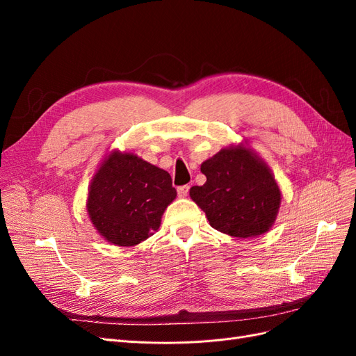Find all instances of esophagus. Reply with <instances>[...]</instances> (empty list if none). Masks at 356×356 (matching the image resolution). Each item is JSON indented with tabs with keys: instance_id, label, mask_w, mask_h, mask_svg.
I'll return each instance as SVG.
<instances>
[{
	"instance_id": "obj_1",
	"label": "esophagus",
	"mask_w": 356,
	"mask_h": 356,
	"mask_svg": "<svg viewBox=\"0 0 356 356\" xmlns=\"http://www.w3.org/2000/svg\"><path fill=\"white\" fill-rule=\"evenodd\" d=\"M188 190H190V186H181V187H178V196L179 197H186L187 195H188Z\"/></svg>"
}]
</instances>
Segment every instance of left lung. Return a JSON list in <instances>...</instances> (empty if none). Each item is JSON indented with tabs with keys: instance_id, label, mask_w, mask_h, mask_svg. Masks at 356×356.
<instances>
[{
	"instance_id": "8db88e82",
	"label": "left lung",
	"mask_w": 356,
	"mask_h": 356,
	"mask_svg": "<svg viewBox=\"0 0 356 356\" xmlns=\"http://www.w3.org/2000/svg\"><path fill=\"white\" fill-rule=\"evenodd\" d=\"M203 186L190 188V197L207 213L215 230L251 238L272 227L281 204V191L272 172L245 147L224 148L203 161Z\"/></svg>"
}]
</instances>
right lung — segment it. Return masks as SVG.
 Here are the masks:
<instances>
[{
	"label": "right lung",
	"mask_w": 356,
	"mask_h": 356,
	"mask_svg": "<svg viewBox=\"0 0 356 356\" xmlns=\"http://www.w3.org/2000/svg\"><path fill=\"white\" fill-rule=\"evenodd\" d=\"M175 196L166 170L115 152L92 179L88 211L106 241L134 246L159 230L161 215Z\"/></svg>",
	"instance_id": "right-lung-1"
}]
</instances>
